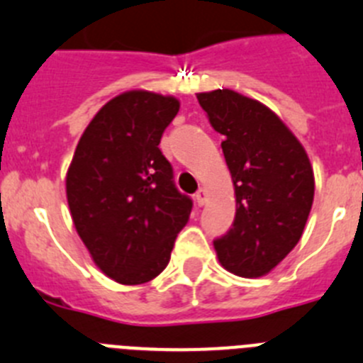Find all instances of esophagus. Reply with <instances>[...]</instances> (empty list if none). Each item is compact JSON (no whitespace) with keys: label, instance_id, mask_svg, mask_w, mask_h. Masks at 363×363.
I'll list each match as a JSON object with an SVG mask.
<instances>
[{"label":"esophagus","instance_id":"obj_1","mask_svg":"<svg viewBox=\"0 0 363 363\" xmlns=\"http://www.w3.org/2000/svg\"><path fill=\"white\" fill-rule=\"evenodd\" d=\"M206 201H208V191H206L204 188H199V191L195 194V202H197L199 206H204Z\"/></svg>","mask_w":363,"mask_h":363}]
</instances>
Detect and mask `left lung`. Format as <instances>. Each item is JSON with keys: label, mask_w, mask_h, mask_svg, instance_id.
<instances>
[{"label": "left lung", "mask_w": 363, "mask_h": 363, "mask_svg": "<svg viewBox=\"0 0 363 363\" xmlns=\"http://www.w3.org/2000/svg\"><path fill=\"white\" fill-rule=\"evenodd\" d=\"M235 188L233 226L213 240L224 269L244 279L267 275L298 244L315 197L308 153L266 104L222 88L197 94Z\"/></svg>", "instance_id": "8db88e82"}]
</instances>
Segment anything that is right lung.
<instances>
[{"mask_svg": "<svg viewBox=\"0 0 363 363\" xmlns=\"http://www.w3.org/2000/svg\"><path fill=\"white\" fill-rule=\"evenodd\" d=\"M179 99L130 90L110 99L81 135L67 172L72 220L104 275L125 286L153 280L169 262L191 199L159 150Z\"/></svg>", "mask_w": 363, "mask_h": 363, "instance_id": "right-lung-1", "label": "right lung"}]
</instances>
